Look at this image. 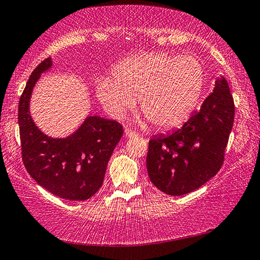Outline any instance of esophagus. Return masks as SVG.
<instances>
[{
    "instance_id": "1",
    "label": "esophagus",
    "mask_w": 260,
    "mask_h": 260,
    "mask_svg": "<svg viewBox=\"0 0 260 260\" xmlns=\"http://www.w3.org/2000/svg\"><path fill=\"white\" fill-rule=\"evenodd\" d=\"M125 135H126V138L131 139V138H135V136H138V133L129 128H125Z\"/></svg>"
}]
</instances>
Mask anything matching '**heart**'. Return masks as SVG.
Returning <instances> with one entry per match:
<instances>
[{
  "mask_svg": "<svg viewBox=\"0 0 260 260\" xmlns=\"http://www.w3.org/2000/svg\"><path fill=\"white\" fill-rule=\"evenodd\" d=\"M101 77L98 99L110 116L120 119L140 100L141 111L158 128H173L190 116L205 82L204 67L191 55L143 52Z\"/></svg>",
  "mask_w": 260,
  "mask_h": 260,
  "instance_id": "1",
  "label": "heart"
}]
</instances>
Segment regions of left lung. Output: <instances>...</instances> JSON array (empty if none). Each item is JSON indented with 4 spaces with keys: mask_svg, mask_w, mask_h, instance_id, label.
Segmentation results:
<instances>
[{
    "mask_svg": "<svg viewBox=\"0 0 260 260\" xmlns=\"http://www.w3.org/2000/svg\"><path fill=\"white\" fill-rule=\"evenodd\" d=\"M234 113L228 82L225 78L219 79L201 109L180 128L149 141L147 170L150 181L172 196L191 192L208 182L225 160Z\"/></svg>",
    "mask_w": 260,
    "mask_h": 260,
    "instance_id": "1",
    "label": "left lung"
}]
</instances>
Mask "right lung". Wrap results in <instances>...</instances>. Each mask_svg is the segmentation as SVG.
I'll return each instance as SVG.
<instances>
[{"mask_svg":"<svg viewBox=\"0 0 260 260\" xmlns=\"http://www.w3.org/2000/svg\"><path fill=\"white\" fill-rule=\"evenodd\" d=\"M50 67V58L42 60L30 74L20 96L21 157L30 177L52 195L85 201L102 187L109 159L124 129L116 120L90 116L67 139H51L43 134L34 125L28 105L35 82Z\"/></svg>","mask_w":260,"mask_h":260,"instance_id":"right-lung-1","label":"right lung"}]
</instances>
